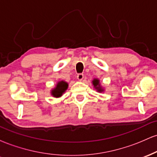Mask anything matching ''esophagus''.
I'll return each instance as SVG.
<instances>
[{
    "mask_svg": "<svg viewBox=\"0 0 157 157\" xmlns=\"http://www.w3.org/2000/svg\"><path fill=\"white\" fill-rule=\"evenodd\" d=\"M77 79H78L79 80H82V79H83V77H84L83 74H82V73H79V74H77Z\"/></svg>",
    "mask_w": 157,
    "mask_h": 157,
    "instance_id": "1",
    "label": "esophagus"
}]
</instances>
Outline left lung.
<instances>
[{
  "label": "left lung",
  "mask_w": 157,
  "mask_h": 157,
  "mask_svg": "<svg viewBox=\"0 0 157 157\" xmlns=\"http://www.w3.org/2000/svg\"><path fill=\"white\" fill-rule=\"evenodd\" d=\"M92 82H93L94 86V87L96 88V89H97V91H100V92H101V91H103V90L102 89V88L100 86V83H99V80H97V79H94V80L92 81Z\"/></svg>",
  "instance_id": "obj_1"
}]
</instances>
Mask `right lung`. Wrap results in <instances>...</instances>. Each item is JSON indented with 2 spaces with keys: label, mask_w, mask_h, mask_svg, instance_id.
<instances>
[{
  "label": "right lung",
  "mask_w": 157,
  "mask_h": 157,
  "mask_svg": "<svg viewBox=\"0 0 157 157\" xmlns=\"http://www.w3.org/2000/svg\"><path fill=\"white\" fill-rule=\"evenodd\" d=\"M68 88V83L64 81H60L57 85V87L52 91V94L55 97H59L65 92Z\"/></svg>",
  "instance_id": "right-lung-1"
}]
</instances>
